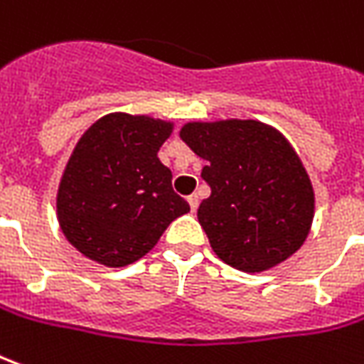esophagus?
Here are the masks:
<instances>
[{"label": "esophagus", "instance_id": "esophagus-1", "mask_svg": "<svg viewBox=\"0 0 364 364\" xmlns=\"http://www.w3.org/2000/svg\"><path fill=\"white\" fill-rule=\"evenodd\" d=\"M187 203H189V207L193 213L199 208V197H197V195H189V197H187Z\"/></svg>", "mask_w": 364, "mask_h": 364}]
</instances>
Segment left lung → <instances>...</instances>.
Listing matches in <instances>:
<instances>
[{
    "label": "left lung",
    "mask_w": 364,
    "mask_h": 364,
    "mask_svg": "<svg viewBox=\"0 0 364 364\" xmlns=\"http://www.w3.org/2000/svg\"><path fill=\"white\" fill-rule=\"evenodd\" d=\"M181 139L208 161L210 197L197 217L220 260L266 272L301 248L311 230L315 193L284 134L258 120L189 122Z\"/></svg>",
    "instance_id": "left-lung-1"
}]
</instances>
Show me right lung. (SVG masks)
I'll use <instances>...</instances> for the list:
<instances>
[{
    "instance_id": "obj_1",
    "label": "right lung",
    "mask_w": 364,
    "mask_h": 364,
    "mask_svg": "<svg viewBox=\"0 0 364 364\" xmlns=\"http://www.w3.org/2000/svg\"><path fill=\"white\" fill-rule=\"evenodd\" d=\"M173 122L112 112L76 141L57 191L60 230L108 268L144 258L175 218L189 213L157 151Z\"/></svg>"
}]
</instances>
